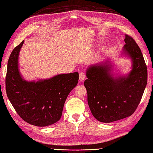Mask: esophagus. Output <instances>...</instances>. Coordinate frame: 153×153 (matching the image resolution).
<instances>
[{
    "mask_svg": "<svg viewBox=\"0 0 153 153\" xmlns=\"http://www.w3.org/2000/svg\"><path fill=\"white\" fill-rule=\"evenodd\" d=\"M86 77V75H85V73H84V72H80V74H79V80L80 81H82L84 80V79H85Z\"/></svg>",
    "mask_w": 153,
    "mask_h": 153,
    "instance_id": "34e87169",
    "label": "esophagus"
}]
</instances>
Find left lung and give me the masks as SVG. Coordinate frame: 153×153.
Masks as SVG:
<instances>
[{
	"label": "left lung",
	"mask_w": 153,
	"mask_h": 153,
	"mask_svg": "<svg viewBox=\"0 0 153 153\" xmlns=\"http://www.w3.org/2000/svg\"><path fill=\"white\" fill-rule=\"evenodd\" d=\"M123 55L131 60V70L126 75L114 76L113 63L108 60L91 65L86 70L84 85L93 116L109 123L130 117L140 104L147 82V69L140 47L126 35Z\"/></svg>",
	"instance_id": "1"
}]
</instances>
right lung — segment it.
<instances>
[{"mask_svg":"<svg viewBox=\"0 0 153 153\" xmlns=\"http://www.w3.org/2000/svg\"><path fill=\"white\" fill-rule=\"evenodd\" d=\"M23 41L13 50L8 62L6 91L10 103L27 123L44 127L57 123L64 103L78 84L77 72L60 74L48 79L27 81L19 70L18 59Z\"/></svg>","mask_w":153,"mask_h":153,"instance_id":"right-lung-1","label":"right lung"}]
</instances>
